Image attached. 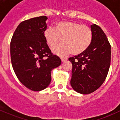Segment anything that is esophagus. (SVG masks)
<instances>
[{"instance_id":"1","label":"esophagus","mask_w":120,"mask_h":120,"mask_svg":"<svg viewBox=\"0 0 120 120\" xmlns=\"http://www.w3.org/2000/svg\"><path fill=\"white\" fill-rule=\"evenodd\" d=\"M61 59L62 62H65V61H66L67 60L68 58H65V57H62V58H61Z\"/></svg>"}]
</instances>
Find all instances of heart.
Segmentation results:
<instances>
[{
    "instance_id": "b5f03b06",
    "label": "heart",
    "mask_w": 120,
    "mask_h": 120,
    "mask_svg": "<svg viewBox=\"0 0 120 120\" xmlns=\"http://www.w3.org/2000/svg\"><path fill=\"white\" fill-rule=\"evenodd\" d=\"M44 37L49 46L53 47L63 40L64 43L52 48L56 55L81 54L88 48L93 40L91 29L84 24L74 22H61L55 28L49 27L44 31Z\"/></svg>"
}]
</instances>
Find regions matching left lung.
Instances as JSON below:
<instances>
[{
  "label": "left lung",
  "instance_id": "1",
  "mask_svg": "<svg viewBox=\"0 0 120 120\" xmlns=\"http://www.w3.org/2000/svg\"><path fill=\"white\" fill-rule=\"evenodd\" d=\"M93 40L82 53L68 59L72 63L70 84L73 89L82 94H88L103 84L111 64V47L101 27L91 26Z\"/></svg>",
  "mask_w": 120,
  "mask_h": 120
}]
</instances>
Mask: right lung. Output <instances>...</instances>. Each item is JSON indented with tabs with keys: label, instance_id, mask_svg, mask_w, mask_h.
Here are the masks:
<instances>
[{
	"label": "right lung",
	"instance_id": "obj_1",
	"mask_svg": "<svg viewBox=\"0 0 120 120\" xmlns=\"http://www.w3.org/2000/svg\"><path fill=\"white\" fill-rule=\"evenodd\" d=\"M47 19L41 16L22 22L10 44L11 63L17 77L23 85L34 91L49 85L51 71L61 64V59L53 55L44 38Z\"/></svg>",
	"mask_w": 120,
	"mask_h": 120
}]
</instances>
